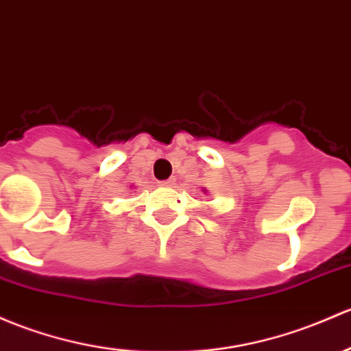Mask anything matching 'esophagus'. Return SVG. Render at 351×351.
<instances>
[{
  "instance_id": "esophagus-1",
  "label": "esophagus",
  "mask_w": 351,
  "mask_h": 351,
  "mask_svg": "<svg viewBox=\"0 0 351 351\" xmlns=\"http://www.w3.org/2000/svg\"><path fill=\"white\" fill-rule=\"evenodd\" d=\"M171 185H175V180H165V182H161V186H171Z\"/></svg>"
}]
</instances>
